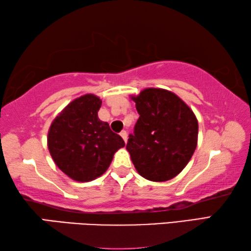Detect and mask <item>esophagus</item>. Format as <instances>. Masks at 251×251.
<instances>
[{"label": "esophagus", "mask_w": 251, "mask_h": 251, "mask_svg": "<svg viewBox=\"0 0 251 251\" xmlns=\"http://www.w3.org/2000/svg\"><path fill=\"white\" fill-rule=\"evenodd\" d=\"M120 135L122 136V138L124 139V142L127 143V133H126V130H122Z\"/></svg>", "instance_id": "esophagus-1"}]
</instances>
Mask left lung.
Returning a JSON list of instances; mask_svg holds the SVG:
<instances>
[{
    "mask_svg": "<svg viewBox=\"0 0 251 251\" xmlns=\"http://www.w3.org/2000/svg\"><path fill=\"white\" fill-rule=\"evenodd\" d=\"M131 100L139 118L126 150L136 171L151 181L172 179L196 150V116L184 100L163 88H146Z\"/></svg>",
    "mask_w": 251,
    "mask_h": 251,
    "instance_id": "1",
    "label": "left lung"
}]
</instances>
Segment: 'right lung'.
Segmentation results:
<instances>
[{
    "instance_id": "1",
    "label": "right lung",
    "mask_w": 251,
    "mask_h": 251,
    "mask_svg": "<svg viewBox=\"0 0 251 251\" xmlns=\"http://www.w3.org/2000/svg\"><path fill=\"white\" fill-rule=\"evenodd\" d=\"M101 100L93 94L74 100L55 117L48 135L54 163L76 181H91L103 175L114 154L125 146L120 135L99 118Z\"/></svg>"
}]
</instances>
